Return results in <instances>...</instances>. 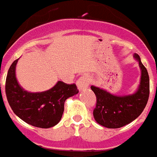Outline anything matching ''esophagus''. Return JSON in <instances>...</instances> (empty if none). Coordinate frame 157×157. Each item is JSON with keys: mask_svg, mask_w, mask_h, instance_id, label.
Instances as JSON below:
<instances>
[{"mask_svg": "<svg viewBox=\"0 0 157 157\" xmlns=\"http://www.w3.org/2000/svg\"><path fill=\"white\" fill-rule=\"evenodd\" d=\"M89 79L85 76H81L79 78L78 81H76V86H77V89L80 92L87 89L89 87Z\"/></svg>", "mask_w": 157, "mask_h": 157, "instance_id": "1", "label": "esophagus"}]
</instances>
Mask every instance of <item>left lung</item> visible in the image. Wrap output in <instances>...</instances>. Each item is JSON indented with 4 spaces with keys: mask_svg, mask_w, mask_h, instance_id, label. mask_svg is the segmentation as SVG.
<instances>
[{
    "mask_svg": "<svg viewBox=\"0 0 157 157\" xmlns=\"http://www.w3.org/2000/svg\"><path fill=\"white\" fill-rule=\"evenodd\" d=\"M133 57L140 69V79L136 90L128 95H114L106 89L92 85L97 97L93 117L97 123L108 128H118L131 123L141 114L149 97V76L138 54Z\"/></svg>",
    "mask_w": 157,
    "mask_h": 157,
    "instance_id": "obj_1",
    "label": "left lung"
}]
</instances>
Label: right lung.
Wrapping results in <instances>:
<instances>
[{
    "mask_svg": "<svg viewBox=\"0 0 157 157\" xmlns=\"http://www.w3.org/2000/svg\"><path fill=\"white\" fill-rule=\"evenodd\" d=\"M18 60L11 64L5 82V93L10 107L16 115L29 124L41 128L53 127L61 120L65 101L78 93L76 85H67L59 81L44 92L26 91L16 76Z\"/></svg>",
    "mask_w": 157,
    "mask_h": 157,
    "instance_id": "1",
    "label": "right lung"
}]
</instances>
